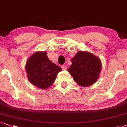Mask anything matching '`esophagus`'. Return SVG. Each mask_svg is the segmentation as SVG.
Instances as JSON below:
<instances>
[{
    "label": "esophagus",
    "mask_w": 127,
    "mask_h": 127,
    "mask_svg": "<svg viewBox=\"0 0 127 127\" xmlns=\"http://www.w3.org/2000/svg\"><path fill=\"white\" fill-rule=\"evenodd\" d=\"M62 68L63 70H67V66H66V65H62Z\"/></svg>",
    "instance_id": "obj_1"
}]
</instances>
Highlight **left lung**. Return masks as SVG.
I'll list each match as a JSON object with an SVG mask.
<instances>
[{"mask_svg":"<svg viewBox=\"0 0 127 127\" xmlns=\"http://www.w3.org/2000/svg\"><path fill=\"white\" fill-rule=\"evenodd\" d=\"M71 63L67 71L79 86L87 87L97 81L102 68L99 57L90 52L78 51L71 59Z\"/></svg>","mask_w":127,"mask_h":127,"instance_id":"left-lung-1","label":"left lung"}]
</instances>
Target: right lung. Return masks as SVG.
Here are the masks:
<instances>
[{
    "label": "right lung",
    "instance_id": "right-lung-1",
    "mask_svg": "<svg viewBox=\"0 0 127 127\" xmlns=\"http://www.w3.org/2000/svg\"><path fill=\"white\" fill-rule=\"evenodd\" d=\"M30 82L40 89H46L53 84L57 74L62 70L52 63L47 56L46 52H36L32 54L25 64Z\"/></svg>",
    "mask_w": 127,
    "mask_h": 127
}]
</instances>
